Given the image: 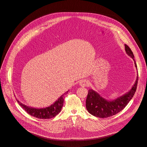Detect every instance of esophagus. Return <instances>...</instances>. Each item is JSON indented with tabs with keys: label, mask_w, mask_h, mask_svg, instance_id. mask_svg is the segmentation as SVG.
<instances>
[{
	"label": "esophagus",
	"mask_w": 147,
	"mask_h": 147,
	"mask_svg": "<svg viewBox=\"0 0 147 147\" xmlns=\"http://www.w3.org/2000/svg\"><path fill=\"white\" fill-rule=\"evenodd\" d=\"M89 82L87 80H82L80 81L79 84L82 87H86L88 86Z\"/></svg>",
	"instance_id": "34e87169"
}]
</instances>
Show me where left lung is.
Masks as SVG:
<instances>
[{
	"instance_id": "8db88e82",
	"label": "left lung",
	"mask_w": 147,
	"mask_h": 147,
	"mask_svg": "<svg viewBox=\"0 0 147 147\" xmlns=\"http://www.w3.org/2000/svg\"><path fill=\"white\" fill-rule=\"evenodd\" d=\"M124 46H125L126 53L134 61L135 66L136 69H137L132 51L127 45ZM138 78L139 77L137 75L136 82L130 91L122 96L112 100L105 99L99 94V93L91 89L88 91L86 100V107L88 112L94 117L104 118L112 117L121 112L134 95L137 90Z\"/></svg>"
}]
</instances>
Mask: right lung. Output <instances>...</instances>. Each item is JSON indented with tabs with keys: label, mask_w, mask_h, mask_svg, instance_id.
Returning a JSON list of instances; mask_svg holds the SVG:
<instances>
[{
	"label": "right lung",
	"mask_w": 147,
	"mask_h": 147,
	"mask_svg": "<svg viewBox=\"0 0 147 147\" xmlns=\"http://www.w3.org/2000/svg\"><path fill=\"white\" fill-rule=\"evenodd\" d=\"M68 92L69 91L65 92L63 95H62L54 104L48 107L42 109L30 107L22 104L18 99H16V100L21 107L31 116L39 119H49L55 117L61 112L64 104V97Z\"/></svg>",
	"instance_id": "obj_1"
}]
</instances>
